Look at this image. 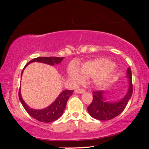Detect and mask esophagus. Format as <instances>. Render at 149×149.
I'll use <instances>...</instances> for the list:
<instances>
[{"label": "esophagus", "instance_id": "esophagus-1", "mask_svg": "<svg viewBox=\"0 0 149 149\" xmlns=\"http://www.w3.org/2000/svg\"><path fill=\"white\" fill-rule=\"evenodd\" d=\"M85 92V91L83 89H77V90H75V93L76 94H83Z\"/></svg>", "mask_w": 149, "mask_h": 149}]
</instances>
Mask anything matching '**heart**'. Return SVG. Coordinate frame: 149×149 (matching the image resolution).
I'll list each match as a JSON object with an SVG mask.
<instances>
[{
	"mask_svg": "<svg viewBox=\"0 0 149 149\" xmlns=\"http://www.w3.org/2000/svg\"><path fill=\"white\" fill-rule=\"evenodd\" d=\"M114 64L106 59H99L89 61L80 66L79 71L74 66H71L68 70L69 76L76 83L83 80V77L92 78L95 86L103 88L111 81L114 76Z\"/></svg>",
	"mask_w": 149,
	"mask_h": 149,
	"instance_id": "obj_1",
	"label": "heart"
}]
</instances>
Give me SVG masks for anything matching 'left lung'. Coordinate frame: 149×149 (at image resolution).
I'll return each instance as SVG.
<instances>
[{"label": "left lung", "instance_id": "8db88e82", "mask_svg": "<svg viewBox=\"0 0 149 149\" xmlns=\"http://www.w3.org/2000/svg\"><path fill=\"white\" fill-rule=\"evenodd\" d=\"M127 78L129 79V88L127 94L122 100L115 102H106L103 91L92 92L93 100L88 107V113L94 118L100 120H109L123 111L132 95V71L130 68L127 70Z\"/></svg>", "mask_w": 149, "mask_h": 149}]
</instances>
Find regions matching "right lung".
Here are the masks:
<instances>
[{
	"label": "right lung",
	"mask_w": 149,
	"mask_h": 149,
	"mask_svg": "<svg viewBox=\"0 0 149 149\" xmlns=\"http://www.w3.org/2000/svg\"><path fill=\"white\" fill-rule=\"evenodd\" d=\"M64 57H37L31 60L27 64H26L24 68L28 64L37 61V62H41L44 64H47L51 66H53L54 64H57L61 62V61L64 59ZM23 69V71H24ZM23 71L22 72V75L23 73ZM73 90H66L64 91L61 92L59 94V96L56 99L53 103H52L49 107L43 109H31L25 103L24 101L22 99L21 95V92H19V98L20 102L24 108V109L26 111L29 115L33 117V118L36 119L37 120L42 123H51L53 121L57 120L59 118H60L61 115L64 113V111L66 108V102L68 100L71 96L73 94Z\"/></svg>",
	"instance_id": "add662e5"
}]
</instances>
